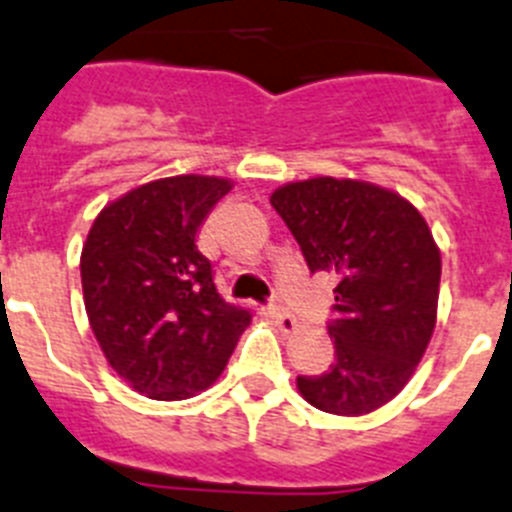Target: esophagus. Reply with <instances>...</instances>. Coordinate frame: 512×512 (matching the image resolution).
<instances>
[{"label":"esophagus","mask_w":512,"mask_h":512,"mask_svg":"<svg viewBox=\"0 0 512 512\" xmlns=\"http://www.w3.org/2000/svg\"><path fill=\"white\" fill-rule=\"evenodd\" d=\"M269 316H272V321L277 323L279 331H285V334H290V331L298 329V321H295V316H292V313H287L282 305H272V308H269Z\"/></svg>","instance_id":"obj_1"}]
</instances>
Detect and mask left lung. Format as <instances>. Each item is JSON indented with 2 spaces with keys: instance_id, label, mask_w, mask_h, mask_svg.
<instances>
[{
  "instance_id": "1",
  "label": "left lung",
  "mask_w": 512,
  "mask_h": 512,
  "mask_svg": "<svg viewBox=\"0 0 512 512\" xmlns=\"http://www.w3.org/2000/svg\"><path fill=\"white\" fill-rule=\"evenodd\" d=\"M272 207L310 272L336 279L334 362L300 375L298 391L339 417L381 409L409 383L438 318L440 251L425 217L375 183L331 176L279 186Z\"/></svg>"
}]
</instances>
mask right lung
<instances>
[{
    "mask_svg": "<svg viewBox=\"0 0 512 512\" xmlns=\"http://www.w3.org/2000/svg\"><path fill=\"white\" fill-rule=\"evenodd\" d=\"M233 183L173 176L131 189L95 217L80 272L90 329L111 368L157 401L212 386L251 313L225 303L196 233Z\"/></svg>",
    "mask_w": 512,
    "mask_h": 512,
    "instance_id": "add662e5",
    "label": "right lung"
}]
</instances>
